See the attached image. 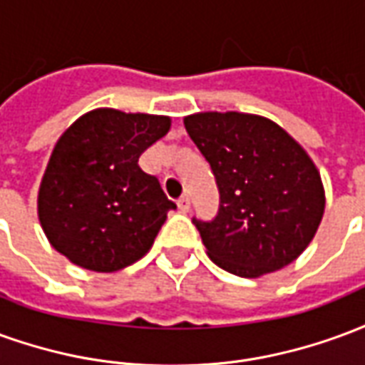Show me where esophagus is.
Listing matches in <instances>:
<instances>
[{"instance_id": "obj_1", "label": "esophagus", "mask_w": 365, "mask_h": 365, "mask_svg": "<svg viewBox=\"0 0 365 365\" xmlns=\"http://www.w3.org/2000/svg\"><path fill=\"white\" fill-rule=\"evenodd\" d=\"M190 207H191V203H190V197H187V195H182V197L178 199V209H180L182 213H187V211H190Z\"/></svg>"}]
</instances>
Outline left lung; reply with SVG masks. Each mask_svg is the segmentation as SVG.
Instances as JSON below:
<instances>
[{"label": "left lung", "instance_id": "8db88e82", "mask_svg": "<svg viewBox=\"0 0 365 365\" xmlns=\"http://www.w3.org/2000/svg\"><path fill=\"white\" fill-rule=\"evenodd\" d=\"M183 125L221 193L213 221L193 219L207 256L240 277H260L297 260L324 213L321 174L305 148L252 113H193Z\"/></svg>", "mask_w": 365, "mask_h": 365}]
</instances>
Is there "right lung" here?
I'll use <instances>...</instances> for the list:
<instances>
[{
  "label": "right lung",
  "mask_w": 365,
  "mask_h": 365,
  "mask_svg": "<svg viewBox=\"0 0 365 365\" xmlns=\"http://www.w3.org/2000/svg\"><path fill=\"white\" fill-rule=\"evenodd\" d=\"M166 115L93 109L54 144L36 211L54 250L91 272L111 274L140 260L175 203L138 158L168 135Z\"/></svg>",
  "instance_id": "right-lung-1"
}]
</instances>
